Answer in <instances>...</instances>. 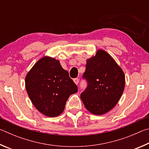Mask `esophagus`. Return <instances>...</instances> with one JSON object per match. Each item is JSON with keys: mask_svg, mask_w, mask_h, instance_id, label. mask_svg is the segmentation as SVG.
<instances>
[{"mask_svg": "<svg viewBox=\"0 0 149 149\" xmlns=\"http://www.w3.org/2000/svg\"><path fill=\"white\" fill-rule=\"evenodd\" d=\"M74 82L75 83V84H76L77 85L79 84V79H78V78H76V79H74Z\"/></svg>", "mask_w": 149, "mask_h": 149, "instance_id": "34e87169", "label": "esophagus"}]
</instances>
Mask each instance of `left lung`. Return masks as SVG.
Listing matches in <instances>:
<instances>
[{
    "mask_svg": "<svg viewBox=\"0 0 149 149\" xmlns=\"http://www.w3.org/2000/svg\"><path fill=\"white\" fill-rule=\"evenodd\" d=\"M87 87L80 98L88 111L101 115L111 111L120 99L125 86V75L110 55L99 49L87 60L82 76Z\"/></svg>",
    "mask_w": 149,
    "mask_h": 149,
    "instance_id": "obj_1",
    "label": "left lung"
}]
</instances>
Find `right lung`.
Returning a JSON list of instances; mask_svg holds the SVG:
<instances>
[{"label":"right lung","instance_id":"1","mask_svg":"<svg viewBox=\"0 0 149 149\" xmlns=\"http://www.w3.org/2000/svg\"><path fill=\"white\" fill-rule=\"evenodd\" d=\"M25 87L33 105L49 117L60 115L69 96L78 92L77 86L58 60L47 56L38 60L27 73Z\"/></svg>","mask_w":149,"mask_h":149}]
</instances>
